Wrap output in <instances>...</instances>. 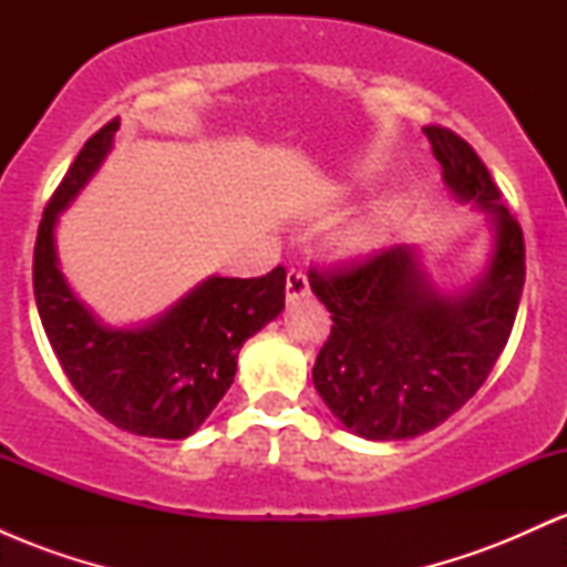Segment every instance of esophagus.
<instances>
[{
    "label": "esophagus",
    "instance_id": "esophagus-1",
    "mask_svg": "<svg viewBox=\"0 0 567 567\" xmlns=\"http://www.w3.org/2000/svg\"><path fill=\"white\" fill-rule=\"evenodd\" d=\"M285 290H288V301H298V298L309 296V277L303 269H290L288 279H285Z\"/></svg>",
    "mask_w": 567,
    "mask_h": 567
}]
</instances>
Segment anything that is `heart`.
Segmentation results:
<instances>
[{
  "mask_svg": "<svg viewBox=\"0 0 567 567\" xmlns=\"http://www.w3.org/2000/svg\"><path fill=\"white\" fill-rule=\"evenodd\" d=\"M381 239V220H365V224H357L338 239V256L341 258H357L365 256L373 250Z\"/></svg>",
  "mask_w": 567,
  "mask_h": 567,
  "instance_id": "1",
  "label": "heart"
}]
</instances>
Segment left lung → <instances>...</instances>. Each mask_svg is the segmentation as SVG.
<instances>
[{"label":"left lung","mask_w":567,"mask_h":567,"mask_svg":"<svg viewBox=\"0 0 567 567\" xmlns=\"http://www.w3.org/2000/svg\"><path fill=\"white\" fill-rule=\"evenodd\" d=\"M458 202L487 213L485 269L461 292H442L421 252L394 245L368 261L309 271L333 330L315 362V389L349 432L408 440L451 419L483 386L509 341L525 282L523 229L477 152L445 127H424Z\"/></svg>","instance_id":"8db88e82"}]
</instances>
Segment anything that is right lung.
I'll return each instance as SVG.
<instances>
[{
    "label": "right lung",
    "mask_w": 567,
    "mask_h": 567,
    "mask_svg": "<svg viewBox=\"0 0 567 567\" xmlns=\"http://www.w3.org/2000/svg\"><path fill=\"white\" fill-rule=\"evenodd\" d=\"M120 120L82 146L44 207L34 245V298L63 373L90 408L130 434L184 440L229 392L243 343L285 309V269L207 277L157 320L109 328L61 271L55 226L114 146Z\"/></svg>",
    "instance_id": "right-lung-1"
}]
</instances>
